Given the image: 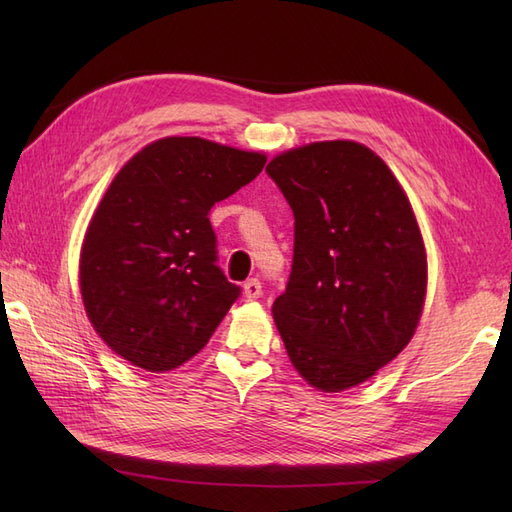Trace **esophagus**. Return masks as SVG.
<instances>
[{"instance_id":"34e87169","label":"esophagus","mask_w":512,"mask_h":512,"mask_svg":"<svg viewBox=\"0 0 512 512\" xmlns=\"http://www.w3.org/2000/svg\"><path fill=\"white\" fill-rule=\"evenodd\" d=\"M243 294H245L247 301H256V299L262 297V286H260V282L256 280V277H254V280H247L243 284Z\"/></svg>"}]
</instances>
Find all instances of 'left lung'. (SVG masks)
Segmentation results:
<instances>
[{
    "instance_id": "1",
    "label": "left lung",
    "mask_w": 512,
    "mask_h": 512,
    "mask_svg": "<svg viewBox=\"0 0 512 512\" xmlns=\"http://www.w3.org/2000/svg\"><path fill=\"white\" fill-rule=\"evenodd\" d=\"M267 173L294 213V258L273 320L299 376L322 393L367 382L423 314L427 252L410 198L354 141L277 153Z\"/></svg>"
}]
</instances>
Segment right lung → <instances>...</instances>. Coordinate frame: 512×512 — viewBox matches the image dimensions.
<instances>
[{
	"label": "right lung",
	"instance_id": "1",
	"mask_svg": "<svg viewBox=\"0 0 512 512\" xmlns=\"http://www.w3.org/2000/svg\"><path fill=\"white\" fill-rule=\"evenodd\" d=\"M267 156L164 136L121 166L85 230L79 288L102 342L151 374L205 348L239 297L215 265V203L258 177Z\"/></svg>",
	"mask_w": 512,
	"mask_h": 512
}]
</instances>
